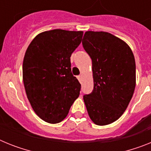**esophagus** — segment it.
Returning <instances> with one entry per match:
<instances>
[{
    "instance_id": "obj_1",
    "label": "esophagus",
    "mask_w": 151,
    "mask_h": 151,
    "mask_svg": "<svg viewBox=\"0 0 151 151\" xmlns=\"http://www.w3.org/2000/svg\"><path fill=\"white\" fill-rule=\"evenodd\" d=\"M82 77H83V76H82V75H80L79 76H78V79L79 80L80 82H81L82 81Z\"/></svg>"
}]
</instances>
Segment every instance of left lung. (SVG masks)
I'll return each instance as SVG.
<instances>
[{
    "label": "left lung",
    "instance_id": "1",
    "mask_svg": "<svg viewBox=\"0 0 151 151\" xmlns=\"http://www.w3.org/2000/svg\"><path fill=\"white\" fill-rule=\"evenodd\" d=\"M82 45L92 60L94 79V90L84 95V102L92 122L109 125L123 114L134 94V54L123 40L106 32L87 31Z\"/></svg>",
    "mask_w": 151,
    "mask_h": 151
}]
</instances>
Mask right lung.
I'll use <instances>...</instances> for the list:
<instances>
[{
	"instance_id": "obj_1",
	"label": "right lung",
	"mask_w": 151,
	"mask_h": 151,
	"mask_svg": "<svg viewBox=\"0 0 151 151\" xmlns=\"http://www.w3.org/2000/svg\"><path fill=\"white\" fill-rule=\"evenodd\" d=\"M82 31L53 29L35 36L22 64V80L35 113L45 122H60L80 94L71 72L70 57L82 41Z\"/></svg>"
}]
</instances>
